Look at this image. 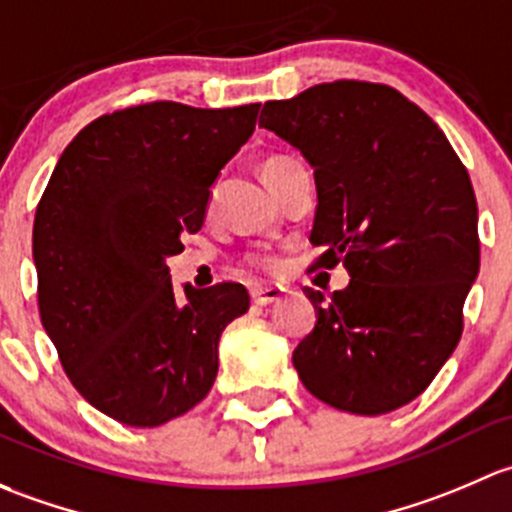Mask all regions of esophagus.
Returning a JSON list of instances; mask_svg holds the SVG:
<instances>
[{"label": "esophagus", "mask_w": 512, "mask_h": 512, "mask_svg": "<svg viewBox=\"0 0 512 512\" xmlns=\"http://www.w3.org/2000/svg\"><path fill=\"white\" fill-rule=\"evenodd\" d=\"M281 298H283V291L273 286L254 288V291H251V300H254L256 305H271V303H278Z\"/></svg>", "instance_id": "esophagus-1"}]
</instances>
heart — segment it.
I'll use <instances>...</instances> for the list:
<instances>
[{
    "label": "heart",
    "instance_id": "obj_1",
    "mask_svg": "<svg viewBox=\"0 0 512 512\" xmlns=\"http://www.w3.org/2000/svg\"><path fill=\"white\" fill-rule=\"evenodd\" d=\"M288 165H293L291 157H268V160L261 165V175H263V179H271L276 172H281L283 167H288ZM249 263H254L256 268H263V271H273V268H276V258H271L266 254L249 256Z\"/></svg>",
    "mask_w": 512,
    "mask_h": 512
}]
</instances>
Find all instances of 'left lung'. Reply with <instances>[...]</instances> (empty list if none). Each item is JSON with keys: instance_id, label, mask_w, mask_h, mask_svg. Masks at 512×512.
Masks as SVG:
<instances>
[{"instance_id": "8db88e82", "label": "left lung", "mask_w": 512, "mask_h": 512, "mask_svg": "<svg viewBox=\"0 0 512 512\" xmlns=\"http://www.w3.org/2000/svg\"><path fill=\"white\" fill-rule=\"evenodd\" d=\"M258 125L313 167L315 268L350 273L328 298L305 291L318 320L293 352L300 382L340 412H394L461 340L481 266L471 177L439 125L382 83H320L268 100Z\"/></svg>"}]
</instances>
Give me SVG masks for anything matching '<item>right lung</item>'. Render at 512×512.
<instances>
[{
  "label": "right lung",
  "instance_id": "obj_1",
  "mask_svg": "<svg viewBox=\"0 0 512 512\" xmlns=\"http://www.w3.org/2000/svg\"><path fill=\"white\" fill-rule=\"evenodd\" d=\"M258 108L157 100L100 115L46 184L34 219L41 323L73 387L120 424L160 426L197 407L221 333L249 310L239 283L179 295L165 261L202 229Z\"/></svg>",
  "mask_w": 512,
  "mask_h": 512
}]
</instances>
